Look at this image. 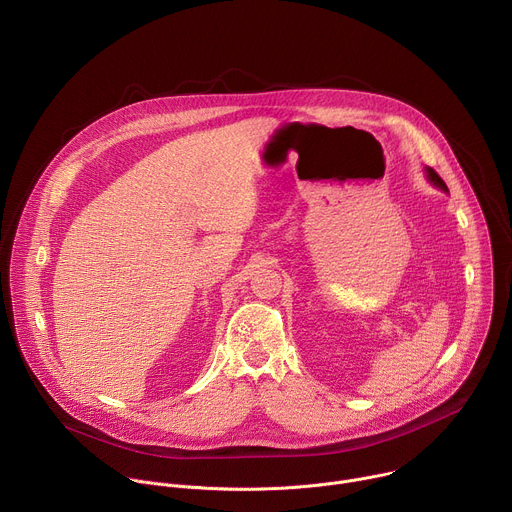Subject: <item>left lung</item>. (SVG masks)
<instances>
[{"label": "left lung", "mask_w": 512, "mask_h": 512, "mask_svg": "<svg viewBox=\"0 0 512 512\" xmlns=\"http://www.w3.org/2000/svg\"><path fill=\"white\" fill-rule=\"evenodd\" d=\"M425 171H427V177H429V181H431L433 185H437V187H439V189H443V191H449V189H447V183H445V181L439 177V173H437L435 169L427 167Z\"/></svg>", "instance_id": "left-lung-1"}]
</instances>
